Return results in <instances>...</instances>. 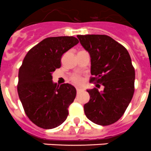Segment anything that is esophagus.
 <instances>
[{
    "label": "esophagus",
    "instance_id": "obj_1",
    "mask_svg": "<svg viewBox=\"0 0 151 151\" xmlns=\"http://www.w3.org/2000/svg\"><path fill=\"white\" fill-rule=\"evenodd\" d=\"M83 91V90H82V88H76L77 93H79V92H81V91Z\"/></svg>",
    "mask_w": 151,
    "mask_h": 151
}]
</instances>
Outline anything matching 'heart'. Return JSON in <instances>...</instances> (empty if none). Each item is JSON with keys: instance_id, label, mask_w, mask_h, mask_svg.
I'll return each mask as SVG.
<instances>
[{"instance_id": "1", "label": "heart", "mask_w": 151, "mask_h": 151, "mask_svg": "<svg viewBox=\"0 0 151 151\" xmlns=\"http://www.w3.org/2000/svg\"><path fill=\"white\" fill-rule=\"evenodd\" d=\"M71 80L72 82L76 84V85H81L83 82V78L80 76H78V75H75V76H72Z\"/></svg>"}]
</instances>
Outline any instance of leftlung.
<instances>
[{"label":"left lung","instance_id":"8db88e82","mask_svg":"<svg viewBox=\"0 0 151 151\" xmlns=\"http://www.w3.org/2000/svg\"><path fill=\"white\" fill-rule=\"evenodd\" d=\"M91 57V82L104 87L99 91L87 89L90 100L84 105L85 116L92 122L109 125L125 113L134 94L135 73L126 49L105 35L77 36ZM96 87H100V85Z\"/></svg>","mask_w":151,"mask_h":151}]
</instances>
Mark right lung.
Listing matches in <instances>:
<instances>
[{"mask_svg":"<svg viewBox=\"0 0 151 151\" xmlns=\"http://www.w3.org/2000/svg\"><path fill=\"white\" fill-rule=\"evenodd\" d=\"M78 43L73 36L50 37L33 47L19 70V97L29 119L37 126L51 129L68 116V107L76 96L70 84L54 83L52 74L61 66L64 53Z\"/></svg>","mask_w":151,"mask_h":151,"instance_id":"right-lung-1","label":"right lung"}]
</instances>
